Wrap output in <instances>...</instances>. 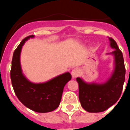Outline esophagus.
Segmentation results:
<instances>
[{
	"label": "esophagus",
	"mask_w": 130,
	"mask_h": 130,
	"mask_svg": "<svg viewBox=\"0 0 130 130\" xmlns=\"http://www.w3.org/2000/svg\"><path fill=\"white\" fill-rule=\"evenodd\" d=\"M71 74H72V77L75 78L80 75V71H79V70L78 68H74L73 70L72 71Z\"/></svg>",
	"instance_id": "34e87169"
}]
</instances>
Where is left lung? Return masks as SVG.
<instances>
[{"label":"left lung","mask_w":130,"mask_h":130,"mask_svg":"<svg viewBox=\"0 0 130 130\" xmlns=\"http://www.w3.org/2000/svg\"><path fill=\"white\" fill-rule=\"evenodd\" d=\"M108 39L114 51L107 55L113 56L114 68L107 80L97 83H87L82 78H76L79 84V101L82 107L89 112H100L107 109L118 101L122 91L126 73L123 55L115 41L109 37Z\"/></svg>","instance_id":"obj_1"}]
</instances>
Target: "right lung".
<instances>
[{"label": "right lung", "instance_id": "add662e5", "mask_svg": "<svg viewBox=\"0 0 130 130\" xmlns=\"http://www.w3.org/2000/svg\"><path fill=\"white\" fill-rule=\"evenodd\" d=\"M34 38L31 35L23 39L13 53L10 72L11 84L16 96L25 106L35 112H51L59 106L64 86L72 76L66 72L39 83L31 82L26 77L21 65V53L25 42Z\"/></svg>", "mask_w": 130, "mask_h": 130}]
</instances>
